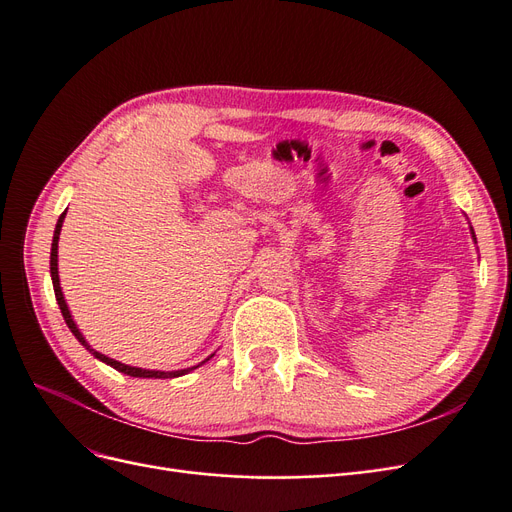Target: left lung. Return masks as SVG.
Listing matches in <instances>:
<instances>
[{
    "label": "left lung",
    "mask_w": 512,
    "mask_h": 512,
    "mask_svg": "<svg viewBox=\"0 0 512 512\" xmlns=\"http://www.w3.org/2000/svg\"><path fill=\"white\" fill-rule=\"evenodd\" d=\"M472 235H474V232H472Z\"/></svg>",
    "instance_id": "obj_1"
}]
</instances>
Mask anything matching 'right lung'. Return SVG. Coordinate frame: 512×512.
<instances>
[{
    "label": "right lung",
    "instance_id": "add662e5",
    "mask_svg": "<svg viewBox=\"0 0 512 512\" xmlns=\"http://www.w3.org/2000/svg\"><path fill=\"white\" fill-rule=\"evenodd\" d=\"M64 218H66V213H61V215H59V220H57V224H55V232H53V243H51V280H53V290H55L57 305H59V309H61V316H64V320H66V324H68V329L72 331V335H74L76 339H79V342L83 344V348H85V350H89L91 354H94L98 361H102V363H106V365H111L113 369L121 371V374L132 376V378H179V376L188 374V371H192V369L200 367V365L207 363V361L211 359L213 354L209 356V359H205L203 363H198V365H194V367H183V369H147V367H136V365L121 363V361L111 359V356H106V354H102V352H98V350L91 348V346H89V342L85 339V335L81 333L79 324L74 322V318H72V314H70V307H68V303H66L64 292H61V286H59V271H57V241H59V232H61V224H64Z\"/></svg>",
    "mask_w": 512,
    "mask_h": 512
}]
</instances>
